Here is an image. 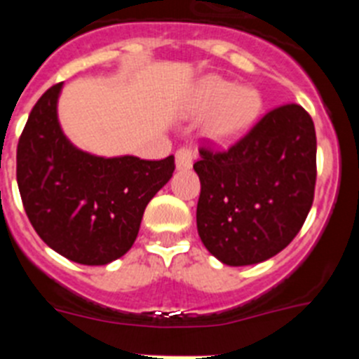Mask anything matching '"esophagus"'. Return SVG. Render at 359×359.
I'll use <instances>...</instances> for the list:
<instances>
[{
	"label": "esophagus",
	"mask_w": 359,
	"mask_h": 359,
	"mask_svg": "<svg viewBox=\"0 0 359 359\" xmlns=\"http://www.w3.org/2000/svg\"><path fill=\"white\" fill-rule=\"evenodd\" d=\"M196 160V152L189 147H182L176 151V167L177 170H189L192 169Z\"/></svg>",
	"instance_id": "34e87169"
}]
</instances>
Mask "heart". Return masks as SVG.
<instances>
[{"mask_svg":"<svg viewBox=\"0 0 359 359\" xmlns=\"http://www.w3.org/2000/svg\"><path fill=\"white\" fill-rule=\"evenodd\" d=\"M262 111V95L252 86H236L226 79L208 75L198 82L192 113L208 115L205 133L219 145H230L255 126Z\"/></svg>","mask_w":359,"mask_h":359,"instance_id":"heart-1","label":"heart"}]
</instances>
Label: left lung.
Segmentation results:
<instances>
[{"mask_svg":"<svg viewBox=\"0 0 359 359\" xmlns=\"http://www.w3.org/2000/svg\"><path fill=\"white\" fill-rule=\"evenodd\" d=\"M198 233L228 266L259 264L294 239L315 198L316 133L307 111H269L224 152L199 151Z\"/></svg>","mask_w":359,"mask_h":359,"instance_id":"8db88e82","label":"left lung"}]
</instances>
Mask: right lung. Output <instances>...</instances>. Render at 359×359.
<instances>
[{
	"label": "right lung",
	"mask_w": 359,
	"mask_h": 359,
	"mask_svg": "<svg viewBox=\"0 0 359 359\" xmlns=\"http://www.w3.org/2000/svg\"><path fill=\"white\" fill-rule=\"evenodd\" d=\"M62 82L32 109L18 144V187L37 236L59 255L104 266L131 250L147 203L167 185L174 156L104 158L75 147L62 133Z\"/></svg>",
	"instance_id": "1"
}]
</instances>
